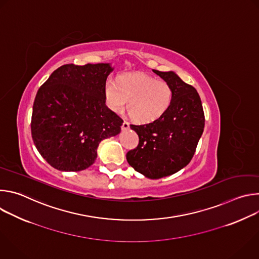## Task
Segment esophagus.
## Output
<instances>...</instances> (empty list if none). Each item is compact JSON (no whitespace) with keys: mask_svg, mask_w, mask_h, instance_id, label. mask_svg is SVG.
I'll return each instance as SVG.
<instances>
[{"mask_svg":"<svg viewBox=\"0 0 259 259\" xmlns=\"http://www.w3.org/2000/svg\"><path fill=\"white\" fill-rule=\"evenodd\" d=\"M129 123L128 122H126V121H124L123 122V125H122V130H127V129H129Z\"/></svg>","mask_w":259,"mask_h":259,"instance_id":"obj_1","label":"esophagus"}]
</instances>
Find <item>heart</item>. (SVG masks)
Returning a JSON list of instances; mask_svg holds the SVG:
<instances>
[{
	"label": "heart",
	"instance_id": "b5f03b06",
	"mask_svg": "<svg viewBox=\"0 0 259 259\" xmlns=\"http://www.w3.org/2000/svg\"><path fill=\"white\" fill-rule=\"evenodd\" d=\"M104 95L112 112L121 114L128 101V112L134 121L151 123L167 112L173 90L164 80L136 72L121 76L118 82L108 80L104 86Z\"/></svg>",
	"mask_w": 259,
	"mask_h": 259
}]
</instances>
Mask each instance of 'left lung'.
Instances as JSON below:
<instances>
[{
	"instance_id": "1",
	"label": "left lung",
	"mask_w": 259,
	"mask_h": 259,
	"mask_svg": "<svg viewBox=\"0 0 259 259\" xmlns=\"http://www.w3.org/2000/svg\"><path fill=\"white\" fill-rule=\"evenodd\" d=\"M153 71L171 86L172 102L158 120L130 125L139 143L126 158L137 172L159 179L178 172L191 162L204 131L205 117L201 98L193 86L184 83L174 71Z\"/></svg>"
}]
</instances>
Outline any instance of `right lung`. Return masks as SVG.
I'll return each instance as SVG.
<instances>
[{"label":"right lung","mask_w":259,"mask_h":259,"mask_svg":"<svg viewBox=\"0 0 259 259\" xmlns=\"http://www.w3.org/2000/svg\"><path fill=\"white\" fill-rule=\"evenodd\" d=\"M109 63L64 64L35 95L31 136L41 156L60 171H82L97 158L101 140L118 135L123 120L105 104Z\"/></svg>","instance_id":"add662e5"}]
</instances>
